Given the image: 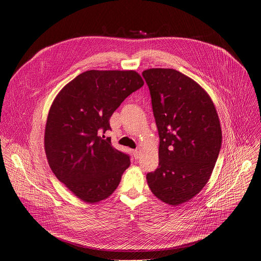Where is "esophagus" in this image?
<instances>
[{
	"instance_id": "34e87169",
	"label": "esophagus",
	"mask_w": 261,
	"mask_h": 261,
	"mask_svg": "<svg viewBox=\"0 0 261 261\" xmlns=\"http://www.w3.org/2000/svg\"><path fill=\"white\" fill-rule=\"evenodd\" d=\"M139 155H140L139 151H137V150L133 151V157H134V159H138V158H139Z\"/></svg>"
}]
</instances>
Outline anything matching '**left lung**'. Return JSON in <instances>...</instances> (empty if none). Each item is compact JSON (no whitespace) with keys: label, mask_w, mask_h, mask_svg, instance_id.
<instances>
[{"label":"left lung","mask_w":261,"mask_h":261,"mask_svg":"<svg viewBox=\"0 0 261 261\" xmlns=\"http://www.w3.org/2000/svg\"><path fill=\"white\" fill-rule=\"evenodd\" d=\"M159 133V166L146 174L153 194L178 205L199 193L218 159L222 131L215 105L193 80L174 69L142 72Z\"/></svg>","instance_id":"obj_1"}]
</instances>
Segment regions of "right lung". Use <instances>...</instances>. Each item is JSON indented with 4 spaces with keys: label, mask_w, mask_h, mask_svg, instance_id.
Listing matches in <instances>:
<instances>
[{
    "label": "right lung",
    "mask_w": 261,
    "mask_h": 261,
    "mask_svg": "<svg viewBox=\"0 0 261 261\" xmlns=\"http://www.w3.org/2000/svg\"><path fill=\"white\" fill-rule=\"evenodd\" d=\"M143 86L135 71L90 70L66 85L49 109L44 136L48 164L80 199L95 203L118 188L130 156L105 138L109 119Z\"/></svg>",
    "instance_id": "add662e5"
}]
</instances>
